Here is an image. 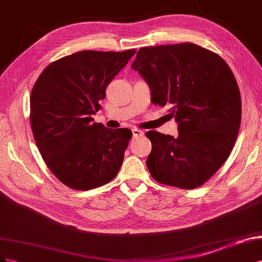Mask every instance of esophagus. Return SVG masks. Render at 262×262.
I'll return each mask as SVG.
<instances>
[{
    "label": "esophagus",
    "instance_id": "esophagus-1",
    "mask_svg": "<svg viewBox=\"0 0 262 262\" xmlns=\"http://www.w3.org/2000/svg\"><path fill=\"white\" fill-rule=\"evenodd\" d=\"M132 132H133V135L135 137H143L145 135V133L143 130L137 129V128H133Z\"/></svg>",
    "mask_w": 262,
    "mask_h": 262
}]
</instances>
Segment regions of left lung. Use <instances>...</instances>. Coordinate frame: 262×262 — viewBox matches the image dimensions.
<instances>
[{
    "label": "left lung",
    "instance_id": "left-lung-1",
    "mask_svg": "<svg viewBox=\"0 0 262 262\" xmlns=\"http://www.w3.org/2000/svg\"><path fill=\"white\" fill-rule=\"evenodd\" d=\"M132 68L150 88L151 102L171 106L178 136L149 130V172L159 183L191 190L228 158L242 121L233 71L215 52L192 42L140 48Z\"/></svg>",
    "mask_w": 262,
    "mask_h": 262
}]
</instances>
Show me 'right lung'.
I'll return each instance as SVG.
<instances>
[{
	"label": "right lung",
	"mask_w": 262,
	"mask_h": 262,
	"mask_svg": "<svg viewBox=\"0 0 262 262\" xmlns=\"http://www.w3.org/2000/svg\"><path fill=\"white\" fill-rule=\"evenodd\" d=\"M83 50L48 64L31 93V126L47 167L64 185L86 191L121 168L133 133L93 123L111 81L135 55Z\"/></svg>",
	"instance_id": "add662e5"
}]
</instances>
